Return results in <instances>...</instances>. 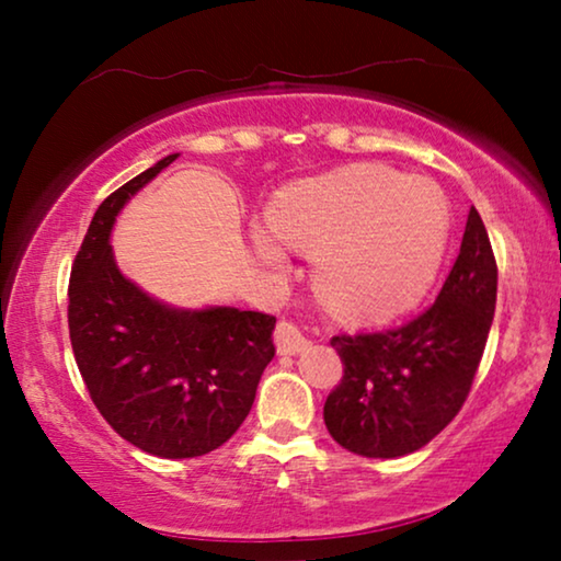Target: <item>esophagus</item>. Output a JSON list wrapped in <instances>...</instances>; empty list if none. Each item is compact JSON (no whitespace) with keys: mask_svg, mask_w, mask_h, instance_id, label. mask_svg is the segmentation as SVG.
Returning a JSON list of instances; mask_svg holds the SVG:
<instances>
[{"mask_svg":"<svg viewBox=\"0 0 561 561\" xmlns=\"http://www.w3.org/2000/svg\"><path fill=\"white\" fill-rule=\"evenodd\" d=\"M275 347H278L280 355H298V352L309 347V336L304 334V329L296 321L280 319L278 327H275Z\"/></svg>","mask_w":561,"mask_h":561,"instance_id":"1","label":"esophagus"}]
</instances>
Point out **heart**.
I'll return each mask as SVG.
<instances>
[{
  "mask_svg": "<svg viewBox=\"0 0 561 561\" xmlns=\"http://www.w3.org/2000/svg\"><path fill=\"white\" fill-rule=\"evenodd\" d=\"M271 225L288 248L313 257L321 301L347 321L409 311L439 278L451 214L434 181L382 165H350L280 188ZM257 257L286 265L271 229L252 232Z\"/></svg>",
  "mask_w": 561,
  "mask_h": 561,
  "instance_id": "heart-1",
  "label": "heart"
}]
</instances>
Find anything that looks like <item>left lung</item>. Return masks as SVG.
Wrapping results in <instances>:
<instances>
[{
  "instance_id": "8db88e82",
  "label": "left lung",
  "mask_w": 561,
  "mask_h": 561,
  "mask_svg": "<svg viewBox=\"0 0 561 561\" xmlns=\"http://www.w3.org/2000/svg\"><path fill=\"white\" fill-rule=\"evenodd\" d=\"M495 294L493 248L472 206L459 255L432 309L401 329L332 340L344 365L324 403L334 442L370 459H396L432 442L470 393Z\"/></svg>"
}]
</instances>
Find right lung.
Segmentation results:
<instances>
[{
  "instance_id": "add662e5",
  "label": "right lung",
  "mask_w": 561,
  "mask_h": 561,
  "mask_svg": "<svg viewBox=\"0 0 561 561\" xmlns=\"http://www.w3.org/2000/svg\"><path fill=\"white\" fill-rule=\"evenodd\" d=\"M175 158L104 198L68 283V332L91 401L122 439L163 459L221 447L248 419L275 355V317L234 306L179 309L119 271L114 221Z\"/></svg>"
}]
</instances>
